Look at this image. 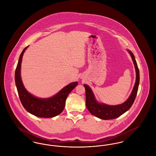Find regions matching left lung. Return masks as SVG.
<instances>
[{
    "mask_svg": "<svg viewBox=\"0 0 156 156\" xmlns=\"http://www.w3.org/2000/svg\"><path fill=\"white\" fill-rule=\"evenodd\" d=\"M128 51L130 53L132 57L134 65V68L136 69V79L132 94L125 102L121 105L115 106L99 104L96 101L94 94L91 89L89 88V87L85 84L83 85L85 88L87 108L93 115L95 116L98 118L104 120L117 118L120 116H121L122 114L125 113L126 111H127L131 108V106L134 103L139 88L140 81V74L139 68L137 67V64L134 58L133 54L129 50H128Z\"/></svg>",
    "mask_w": 156,
    "mask_h": 156,
    "instance_id": "left-lung-1",
    "label": "left lung"
}]
</instances>
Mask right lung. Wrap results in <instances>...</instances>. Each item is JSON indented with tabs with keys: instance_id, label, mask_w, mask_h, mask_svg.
Listing matches in <instances>:
<instances>
[{
	"instance_id": "1",
	"label": "right lung",
	"mask_w": 156,
	"mask_h": 156,
	"mask_svg": "<svg viewBox=\"0 0 156 156\" xmlns=\"http://www.w3.org/2000/svg\"><path fill=\"white\" fill-rule=\"evenodd\" d=\"M26 47L21 53L15 71V82L19 97L24 109L31 114L40 118H52L60 114L66 106V101L68 94L78 85V82L69 83L55 96L48 99H39L31 95L23 86L20 68L23 55Z\"/></svg>"
}]
</instances>
